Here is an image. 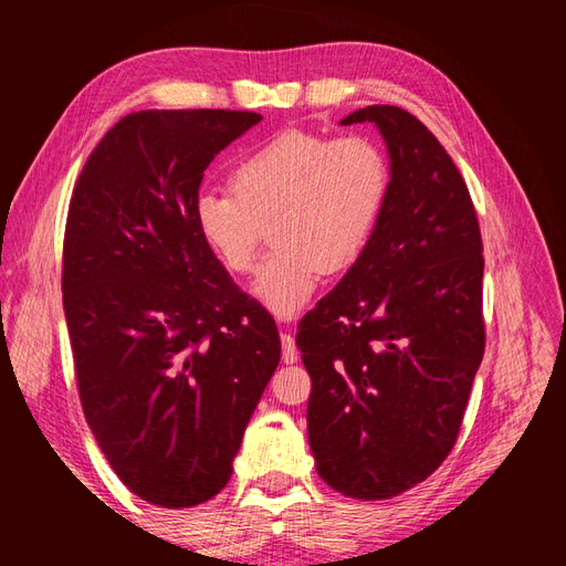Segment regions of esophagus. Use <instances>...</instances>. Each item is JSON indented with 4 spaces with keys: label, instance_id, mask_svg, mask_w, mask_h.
Returning a JSON list of instances; mask_svg holds the SVG:
<instances>
[{
    "label": "esophagus",
    "instance_id": "1",
    "mask_svg": "<svg viewBox=\"0 0 566 566\" xmlns=\"http://www.w3.org/2000/svg\"><path fill=\"white\" fill-rule=\"evenodd\" d=\"M282 359L286 365H294L298 359V350H296V343L290 333H286V328L282 331Z\"/></svg>",
    "mask_w": 566,
    "mask_h": 566
}]
</instances>
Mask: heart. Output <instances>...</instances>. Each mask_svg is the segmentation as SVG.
Listing matches in <instances>:
<instances>
[{"label": "heart", "mask_w": 566, "mask_h": 566, "mask_svg": "<svg viewBox=\"0 0 566 566\" xmlns=\"http://www.w3.org/2000/svg\"><path fill=\"white\" fill-rule=\"evenodd\" d=\"M231 189L197 197V233L226 272L248 274L270 226L276 250L252 294L274 316L292 318L323 274L353 268L369 245L389 197V163L365 136L290 128L235 163Z\"/></svg>", "instance_id": "heart-1"}]
</instances>
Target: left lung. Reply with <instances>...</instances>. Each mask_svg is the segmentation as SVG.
Listing matches in <instances>:
<instances>
[{
    "label": "left lung",
    "instance_id": "8db88e82",
    "mask_svg": "<svg viewBox=\"0 0 566 566\" xmlns=\"http://www.w3.org/2000/svg\"><path fill=\"white\" fill-rule=\"evenodd\" d=\"M340 124L379 128L389 197L363 255L298 323L296 345L321 479L381 501L436 472L460 432L484 357V248L460 170L413 114L375 104Z\"/></svg>",
    "mask_w": 566,
    "mask_h": 566
}]
</instances>
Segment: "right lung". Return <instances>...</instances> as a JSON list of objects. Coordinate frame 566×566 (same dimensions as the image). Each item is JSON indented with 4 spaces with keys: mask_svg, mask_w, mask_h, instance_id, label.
<instances>
[{
    "mask_svg": "<svg viewBox=\"0 0 566 566\" xmlns=\"http://www.w3.org/2000/svg\"><path fill=\"white\" fill-rule=\"evenodd\" d=\"M262 116L128 114L70 199L63 308L80 401L118 479L189 509L228 484L280 365L274 318L238 292L197 233L203 170Z\"/></svg>",
    "mask_w": 566,
    "mask_h": 566,
    "instance_id": "1",
    "label": "right lung"
}]
</instances>
